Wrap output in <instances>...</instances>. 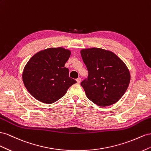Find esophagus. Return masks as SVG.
<instances>
[{"label":"esophagus","mask_w":151,"mask_h":151,"mask_svg":"<svg viewBox=\"0 0 151 151\" xmlns=\"http://www.w3.org/2000/svg\"><path fill=\"white\" fill-rule=\"evenodd\" d=\"M81 79L80 78H77V79H76V81H77V83H80V82H81Z\"/></svg>","instance_id":"obj_1"}]
</instances>
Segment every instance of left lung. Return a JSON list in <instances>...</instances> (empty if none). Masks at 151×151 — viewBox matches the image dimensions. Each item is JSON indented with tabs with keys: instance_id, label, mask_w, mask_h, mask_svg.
<instances>
[{
	"instance_id": "8db88e82",
	"label": "left lung",
	"mask_w": 151,
	"mask_h": 151,
	"mask_svg": "<svg viewBox=\"0 0 151 151\" xmlns=\"http://www.w3.org/2000/svg\"><path fill=\"white\" fill-rule=\"evenodd\" d=\"M80 53L88 72L81 82L87 98L102 107L118 102L130 81L125 64L113 52L102 49H85Z\"/></svg>"
}]
</instances>
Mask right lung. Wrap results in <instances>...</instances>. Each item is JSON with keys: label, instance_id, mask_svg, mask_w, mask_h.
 Wrapping results in <instances>:
<instances>
[{"label": "right lung", "instance_id": "add662e5", "mask_svg": "<svg viewBox=\"0 0 151 151\" xmlns=\"http://www.w3.org/2000/svg\"><path fill=\"white\" fill-rule=\"evenodd\" d=\"M71 51L63 47L49 48L35 54L23 72L25 87L37 100L52 104L63 97L76 81L69 76L64 67Z\"/></svg>", "mask_w": 151, "mask_h": 151}]
</instances>
